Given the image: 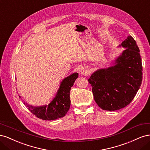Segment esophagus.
Listing matches in <instances>:
<instances>
[{"label": "esophagus", "instance_id": "obj_1", "mask_svg": "<svg viewBox=\"0 0 150 150\" xmlns=\"http://www.w3.org/2000/svg\"><path fill=\"white\" fill-rule=\"evenodd\" d=\"M80 73L83 76H88L89 74V70L88 67H84L80 71Z\"/></svg>", "mask_w": 150, "mask_h": 150}]
</instances>
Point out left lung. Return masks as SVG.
Masks as SVG:
<instances>
[{"label": "left lung", "mask_w": 150, "mask_h": 150, "mask_svg": "<svg viewBox=\"0 0 150 150\" xmlns=\"http://www.w3.org/2000/svg\"><path fill=\"white\" fill-rule=\"evenodd\" d=\"M125 49L111 66L95 71L89 77L94 99L102 110L116 111L128 106L137 94L142 81L139 49L128 35L117 48Z\"/></svg>", "instance_id": "1"}]
</instances>
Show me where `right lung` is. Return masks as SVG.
Listing matches in <instances>:
<instances>
[{
	"mask_svg": "<svg viewBox=\"0 0 150 150\" xmlns=\"http://www.w3.org/2000/svg\"><path fill=\"white\" fill-rule=\"evenodd\" d=\"M79 74L74 72L63 79L55 96L49 104L42 106H33L28 103L24 104L28 110L38 118L51 121L64 117L69 111L71 100L70 91L74 85ZM21 98V96H19Z\"/></svg>",
	"mask_w": 150,
	"mask_h": 150,
	"instance_id": "add662e5",
	"label": "right lung"
}]
</instances>
